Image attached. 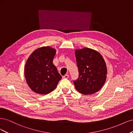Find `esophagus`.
Returning a JSON list of instances; mask_svg holds the SVG:
<instances>
[{
	"label": "esophagus",
	"mask_w": 133,
	"mask_h": 133,
	"mask_svg": "<svg viewBox=\"0 0 133 133\" xmlns=\"http://www.w3.org/2000/svg\"><path fill=\"white\" fill-rule=\"evenodd\" d=\"M69 75H68V74H65V75H64L63 76V78H64V79H67V78H69Z\"/></svg>",
	"instance_id": "34e87169"
}]
</instances>
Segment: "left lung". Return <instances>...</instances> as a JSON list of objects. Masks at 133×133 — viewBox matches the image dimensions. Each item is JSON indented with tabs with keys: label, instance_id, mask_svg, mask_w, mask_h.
<instances>
[{
	"label": "left lung",
	"instance_id": "8db88e82",
	"mask_svg": "<svg viewBox=\"0 0 133 133\" xmlns=\"http://www.w3.org/2000/svg\"><path fill=\"white\" fill-rule=\"evenodd\" d=\"M79 77L74 80L76 89L84 95L98 91L105 83L107 69L99 53L90 48L75 50Z\"/></svg>",
	"mask_w": 133,
	"mask_h": 133
}]
</instances>
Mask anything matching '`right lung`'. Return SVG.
<instances>
[{"instance_id": "add662e5", "label": "right lung", "mask_w": 133, "mask_h": 133, "mask_svg": "<svg viewBox=\"0 0 133 133\" xmlns=\"http://www.w3.org/2000/svg\"><path fill=\"white\" fill-rule=\"evenodd\" d=\"M56 50L49 46L33 52L25 66V77L30 89L41 94H47L57 87L62 76L53 63Z\"/></svg>"}]
</instances>
